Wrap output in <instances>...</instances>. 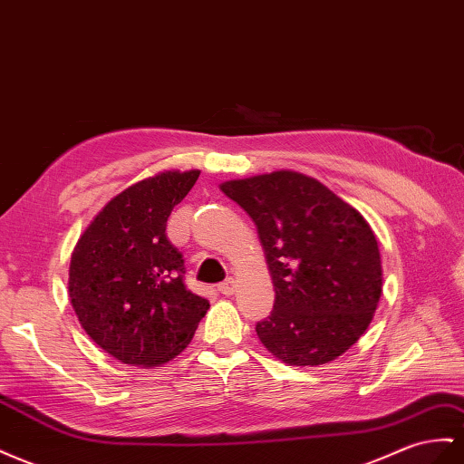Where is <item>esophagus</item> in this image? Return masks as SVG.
<instances>
[{"label": "esophagus", "instance_id": "34e87169", "mask_svg": "<svg viewBox=\"0 0 464 464\" xmlns=\"http://www.w3.org/2000/svg\"><path fill=\"white\" fill-rule=\"evenodd\" d=\"M218 291L224 295V296H230L234 293V279H227L224 283L218 285Z\"/></svg>", "mask_w": 464, "mask_h": 464}]
</instances>
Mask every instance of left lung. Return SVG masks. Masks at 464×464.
I'll return each instance as SVG.
<instances>
[{
	"label": "left lung",
	"instance_id": "obj_1",
	"mask_svg": "<svg viewBox=\"0 0 464 464\" xmlns=\"http://www.w3.org/2000/svg\"><path fill=\"white\" fill-rule=\"evenodd\" d=\"M220 189L252 217L266 249L275 303L256 325L261 343L296 367L345 353L369 328L382 293L379 244L367 220L296 171Z\"/></svg>",
	"mask_w": 464,
	"mask_h": 464
}]
</instances>
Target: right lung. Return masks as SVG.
<instances>
[{
	"mask_svg": "<svg viewBox=\"0 0 464 464\" xmlns=\"http://www.w3.org/2000/svg\"><path fill=\"white\" fill-rule=\"evenodd\" d=\"M198 173L164 171L130 185L73 247L72 306L87 335L127 365L158 367L179 355L210 306L187 289L183 254L166 232Z\"/></svg>",
	"mask_w": 464,
	"mask_h": 464,
	"instance_id": "add662e5",
	"label": "right lung"
}]
</instances>
